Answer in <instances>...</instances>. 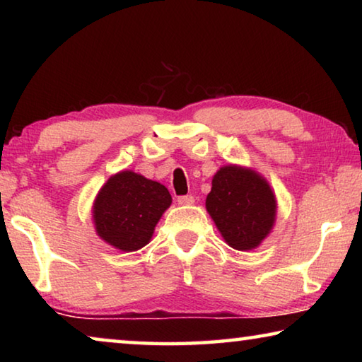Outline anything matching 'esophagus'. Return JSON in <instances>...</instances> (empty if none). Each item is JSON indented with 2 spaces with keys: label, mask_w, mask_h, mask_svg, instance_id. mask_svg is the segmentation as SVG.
Returning a JSON list of instances; mask_svg holds the SVG:
<instances>
[{
  "label": "esophagus",
  "mask_w": 362,
  "mask_h": 362,
  "mask_svg": "<svg viewBox=\"0 0 362 362\" xmlns=\"http://www.w3.org/2000/svg\"><path fill=\"white\" fill-rule=\"evenodd\" d=\"M177 203H179L180 206H189V204H193V203H194V198H193L192 194L179 196V198H177Z\"/></svg>",
  "instance_id": "1"
}]
</instances>
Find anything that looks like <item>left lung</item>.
<instances>
[{
    "label": "left lung",
    "instance_id": "left-lung-1",
    "mask_svg": "<svg viewBox=\"0 0 362 362\" xmlns=\"http://www.w3.org/2000/svg\"><path fill=\"white\" fill-rule=\"evenodd\" d=\"M206 209L230 247L252 250L273 228L276 198L260 174L230 164L214 175Z\"/></svg>",
    "mask_w": 362,
    "mask_h": 362
}]
</instances>
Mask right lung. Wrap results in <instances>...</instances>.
<instances>
[{
	"instance_id": "add662e5",
	"label": "right lung",
	"mask_w": 362,
	"mask_h": 362,
	"mask_svg": "<svg viewBox=\"0 0 362 362\" xmlns=\"http://www.w3.org/2000/svg\"><path fill=\"white\" fill-rule=\"evenodd\" d=\"M170 203V193L161 183L121 170L95 196L93 217L97 235L122 252L142 249Z\"/></svg>"
}]
</instances>
